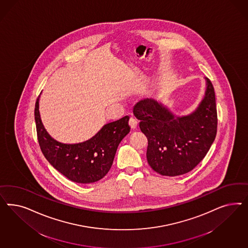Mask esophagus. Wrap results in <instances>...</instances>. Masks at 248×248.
<instances>
[{"mask_svg":"<svg viewBox=\"0 0 248 248\" xmlns=\"http://www.w3.org/2000/svg\"><path fill=\"white\" fill-rule=\"evenodd\" d=\"M129 124H130V126L132 129H135V128L137 127V125H138V121L136 120L135 118H130V120H129Z\"/></svg>","mask_w":248,"mask_h":248,"instance_id":"esophagus-1","label":"esophagus"}]
</instances>
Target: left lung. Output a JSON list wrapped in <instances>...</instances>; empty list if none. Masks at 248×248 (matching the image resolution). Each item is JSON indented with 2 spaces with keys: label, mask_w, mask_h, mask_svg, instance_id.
Listing matches in <instances>:
<instances>
[{
  "label": "left lung",
  "mask_w": 248,
  "mask_h": 248,
  "mask_svg": "<svg viewBox=\"0 0 248 248\" xmlns=\"http://www.w3.org/2000/svg\"><path fill=\"white\" fill-rule=\"evenodd\" d=\"M203 100L194 112L176 116L153 98L134 106V114L146 135L147 162L162 175L176 176L188 173L206 155L214 143L217 113L213 84L205 78Z\"/></svg>",
  "instance_id": "obj_1"
}]
</instances>
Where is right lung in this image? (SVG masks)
Listing matches in <instances>:
<instances>
[{
	"instance_id": "right-lung-1",
	"label": "right lung",
	"mask_w": 248,
	"mask_h": 248,
	"mask_svg": "<svg viewBox=\"0 0 248 248\" xmlns=\"http://www.w3.org/2000/svg\"><path fill=\"white\" fill-rule=\"evenodd\" d=\"M35 103L34 119L38 142L47 161L69 180L91 184L101 180L113 165L117 147L130 132L129 116L105 124L92 138L78 143L56 141L46 131Z\"/></svg>"
}]
</instances>
